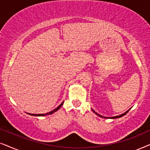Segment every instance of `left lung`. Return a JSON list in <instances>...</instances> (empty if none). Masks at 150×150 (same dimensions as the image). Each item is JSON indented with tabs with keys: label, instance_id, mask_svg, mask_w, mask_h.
<instances>
[{
	"label": "left lung",
	"instance_id": "1",
	"mask_svg": "<svg viewBox=\"0 0 150 150\" xmlns=\"http://www.w3.org/2000/svg\"><path fill=\"white\" fill-rule=\"evenodd\" d=\"M93 110V111L94 112H95V113H96V115H98V116H100V117H103V118H111V119H115V118H119V117H123V116H124V115H126V114L127 113V112H128V111H126V112H124V114H122V115H118V116H115V117H103V116L100 115H99V114H98V113H97V112H95V111H94V110Z\"/></svg>",
	"mask_w": 150,
	"mask_h": 150
}]
</instances>
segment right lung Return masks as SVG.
I'll return each mask as SVG.
<instances>
[{
	"label": "right lung",
	"instance_id": "obj_1",
	"mask_svg": "<svg viewBox=\"0 0 150 150\" xmlns=\"http://www.w3.org/2000/svg\"><path fill=\"white\" fill-rule=\"evenodd\" d=\"M63 104V102L60 104V105L58 106V107L56 108L55 109H54L53 110H52V111H50V112H48V113H46V114H30V113H28V114L30 115H33V116H45V115H51V114H52L53 112H54L55 111H57V110H58L59 108H60L61 106H62Z\"/></svg>",
	"mask_w": 150,
	"mask_h": 150
}]
</instances>
